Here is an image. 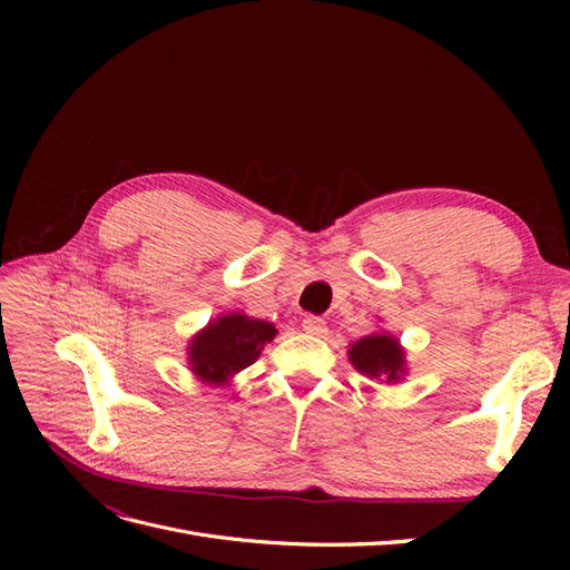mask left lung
I'll list each match as a JSON object with an SVG mask.
<instances>
[{"mask_svg": "<svg viewBox=\"0 0 570 570\" xmlns=\"http://www.w3.org/2000/svg\"><path fill=\"white\" fill-rule=\"evenodd\" d=\"M275 335L278 331L268 321L249 318L243 312L220 314L189 342V368L204 383L226 385L235 373L254 364Z\"/></svg>", "mask_w": 570, "mask_h": 570, "instance_id": "8db88e82", "label": "left lung"}]
</instances>
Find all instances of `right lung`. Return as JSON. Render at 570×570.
I'll return each mask as SVG.
<instances>
[{
    "mask_svg": "<svg viewBox=\"0 0 570 570\" xmlns=\"http://www.w3.org/2000/svg\"><path fill=\"white\" fill-rule=\"evenodd\" d=\"M350 361L358 373L387 377V383H400V377L406 373L402 344L387 333H373L356 340L350 347Z\"/></svg>",
    "mask_w": 570,
    "mask_h": 570,
    "instance_id": "add662e5",
    "label": "right lung"
}]
</instances>
